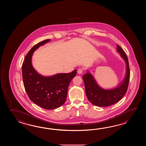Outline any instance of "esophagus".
I'll list each match as a JSON object with an SVG mask.
<instances>
[{"mask_svg": "<svg viewBox=\"0 0 146 146\" xmlns=\"http://www.w3.org/2000/svg\"><path fill=\"white\" fill-rule=\"evenodd\" d=\"M83 70H84V69L82 68H79L78 69V73L79 74H81L82 73V72H83Z\"/></svg>", "mask_w": 146, "mask_h": 146, "instance_id": "esophagus-1", "label": "esophagus"}]
</instances>
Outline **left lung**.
Returning <instances> with one entry per match:
<instances>
[{
	"label": "left lung",
	"instance_id": "obj_1",
	"mask_svg": "<svg viewBox=\"0 0 146 146\" xmlns=\"http://www.w3.org/2000/svg\"><path fill=\"white\" fill-rule=\"evenodd\" d=\"M117 50L126 64V74L121 84L113 89L105 90L99 87L92 75L88 72L83 76L85 91L90 102L98 106H108L118 102L127 92L130 78L129 62L126 53L119 45Z\"/></svg>",
	"mask_w": 146,
	"mask_h": 146
}]
</instances>
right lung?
Instances as JSON below:
<instances>
[{"label":"right lung","mask_w":146,"mask_h":146,"mask_svg":"<svg viewBox=\"0 0 146 146\" xmlns=\"http://www.w3.org/2000/svg\"><path fill=\"white\" fill-rule=\"evenodd\" d=\"M50 40H45L35 45L25 57L22 66L23 82L29 98L35 104L46 110L58 108L65 103L69 84L77 74L76 69L68 74L44 77L35 71L31 62L33 52Z\"/></svg>","instance_id":"obj_1"}]
</instances>
